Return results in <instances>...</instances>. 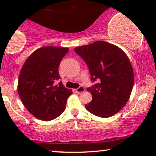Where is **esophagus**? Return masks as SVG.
<instances>
[{
  "mask_svg": "<svg viewBox=\"0 0 156 156\" xmlns=\"http://www.w3.org/2000/svg\"><path fill=\"white\" fill-rule=\"evenodd\" d=\"M84 91H85V89H84L83 87H82V86H80V87H78V89H76V92H78V93H81V92H83Z\"/></svg>",
  "mask_w": 156,
  "mask_h": 156,
  "instance_id": "34e87169",
  "label": "esophagus"
}]
</instances>
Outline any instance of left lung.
Wrapping results in <instances>:
<instances>
[{"label":"left lung","mask_w":156,"mask_h":156,"mask_svg":"<svg viewBox=\"0 0 156 156\" xmlns=\"http://www.w3.org/2000/svg\"><path fill=\"white\" fill-rule=\"evenodd\" d=\"M87 64L92 83L87 90L92 101L85 105L94 115L106 118L119 112L129 100L134 76L129 58L119 48L103 41L75 48Z\"/></svg>","instance_id":"obj_1"}]
</instances>
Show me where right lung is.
<instances>
[{
	"label": "right lung",
	"mask_w": 156,
	"mask_h": 156,
	"mask_svg": "<svg viewBox=\"0 0 156 156\" xmlns=\"http://www.w3.org/2000/svg\"><path fill=\"white\" fill-rule=\"evenodd\" d=\"M67 48L48 46L32 53L23 64L17 91L23 105L31 114L43 121L54 119L64 112L72 89L64 87L58 73Z\"/></svg>",
	"instance_id": "add662e5"
}]
</instances>
